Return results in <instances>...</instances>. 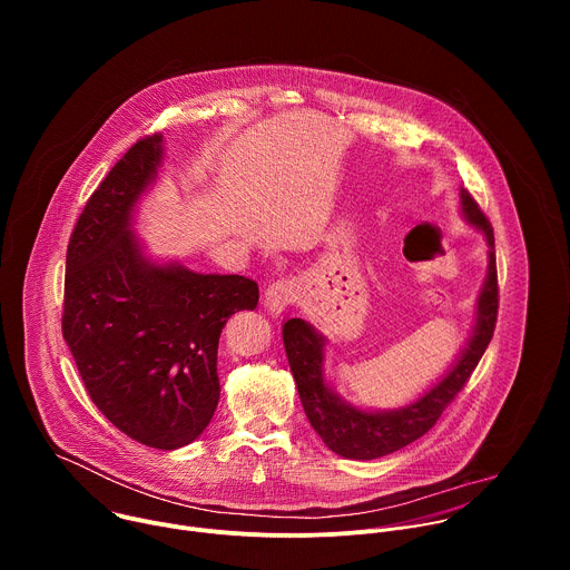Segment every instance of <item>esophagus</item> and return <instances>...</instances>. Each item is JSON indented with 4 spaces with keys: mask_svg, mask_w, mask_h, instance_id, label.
Masks as SVG:
<instances>
[{
    "mask_svg": "<svg viewBox=\"0 0 570 570\" xmlns=\"http://www.w3.org/2000/svg\"><path fill=\"white\" fill-rule=\"evenodd\" d=\"M295 295H297V284L288 277H279L275 279L268 288H266V306L273 311V313H282L288 304L295 302Z\"/></svg>",
    "mask_w": 570,
    "mask_h": 570,
    "instance_id": "1",
    "label": "esophagus"
}]
</instances>
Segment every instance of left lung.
I'll return each instance as SVG.
<instances>
[{"label": "left lung", "instance_id": "left-lung-1", "mask_svg": "<svg viewBox=\"0 0 570 570\" xmlns=\"http://www.w3.org/2000/svg\"><path fill=\"white\" fill-rule=\"evenodd\" d=\"M462 212L469 223H473L487 236L490 246V271L478 297L475 327L469 347L462 352L453 370L431 387L422 399L405 405L401 411L390 413H367L341 401L322 379V347L324 338L299 317H291L284 324V347L288 356L291 372L297 383V392L304 405V413L334 453L352 460H374L394 453L411 442L429 433L442 417L446 405L466 385L471 372L490 345L497 317H499V275H497V253H494V227L480 212L478 203L466 189L460 191Z\"/></svg>", "mask_w": 570, "mask_h": 570}]
</instances>
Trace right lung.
Returning <instances> with one entry per match:
<instances>
[{
    "label": "right lung",
    "mask_w": 570,
    "mask_h": 570,
    "mask_svg": "<svg viewBox=\"0 0 570 570\" xmlns=\"http://www.w3.org/2000/svg\"><path fill=\"white\" fill-rule=\"evenodd\" d=\"M161 135L137 139L80 212L67 246L62 338L104 417L139 444L174 451L209 424L218 338L257 308L243 275H203L144 259L130 212L157 174Z\"/></svg>",
    "instance_id": "right-lung-1"
}]
</instances>
